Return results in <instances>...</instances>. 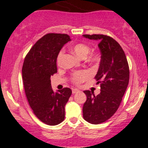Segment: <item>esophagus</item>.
<instances>
[{
  "mask_svg": "<svg viewBox=\"0 0 148 148\" xmlns=\"http://www.w3.org/2000/svg\"><path fill=\"white\" fill-rule=\"evenodd\" d=\"M79 90H78V89H77V88H73V90H72V92H73V94H75V93H76V92H79Z\"/></svg>",
  "mask_w": 148,
  "mask_h": 148,
  "instance_id": "34e87169",
  "label": "esophagus"
}]
</instances>
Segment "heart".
Masks as SVG:
<instances>
[{"instance_id": "heart-1", "label": "heart", "mask_w": 148, "mask_h": 148, "mask_svg": "<svg viewBox=\"0 0 148 148\" xmlns=\"http://www.w3.org/2000/svg\"><path fill=\"white\" fill-rule=\"evenodd\" d=\"M71 49H72L73 51L77 55V56H79V58H85L90 51V47L84 43L75 44V45H74L73 46L71 47ZM64 53V51L63 49L60 50L59 53H58L57 58H56V61H57V64L58 66H61L62 64ZM86 59L87 61L89 62L95 63L98 61L99 56H98V55L96 53H89V55L86 57ZM89 77H90V73L87 71H75V72L71 74V80L74 84L79 85L80 84H82L84 81H86Z\"/></svg>"}]
</instances>
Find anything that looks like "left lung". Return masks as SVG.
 Returning a JSON list of instances; mask_svg holds the SVG:
<instances>
[{
  "mask_svg": "<svg viewBox=\"0 0 148 148\" xmlns=\"http://www.w3.org/2000/svg\"><path fill=\"white\" fill-rule=\"evenodd\" d=\"M84 37L99 41L101 62L95 79L100 84L101 92L95 96L90 90L84 92L86 101L83 117L92 124H99L116 112L129 83L130 71L125 54L112 38L102 34H84Z\"/></svg>",
  "mask_w": 148,
  "mask_h": 148,
  "instance_id": "8db88e82",
  "label": "left lung"
}]
</instances>
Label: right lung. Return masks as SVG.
<instances>
[{"instance_id": "right-lung-1", "label": "right lung", "mask_w": 148, "mask_h": 148, "mask_svg": "<svg viewBox=\"0 0 148 148\" xmlns=\"http://www.w3.org/2000/svg\"><path fill=\"white\" fill-rule=\"evenodd\" d=\"M70 40L67 34L49 33L34 44L24 60L22 73L29 104L38 119L49 125L64 121V106L72 94L69 88L55 93L50 79L58 72V53Z\"/></svg>"}]
</instances>
